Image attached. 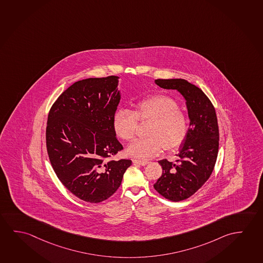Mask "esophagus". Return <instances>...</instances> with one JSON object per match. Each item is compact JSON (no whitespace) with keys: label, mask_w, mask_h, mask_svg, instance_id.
I'll return each mask as SVG.
<instances>
[{"label":"esophagus","mask_w":263,"mask_h":263,"mask_svg":"<svg viewBox=\"0 0 263 263\" xmlns=\"http://www.w3.org/2000/svg\"><path fill=\"white\" fill-rule=\"evenodd\" d=\"M133 163H136V164H140V165H142V166H144L146 164H148V161H142V160H137V159H134L133 160Z\"/></svg>","instance_id":"34e87169"}]
</instances>
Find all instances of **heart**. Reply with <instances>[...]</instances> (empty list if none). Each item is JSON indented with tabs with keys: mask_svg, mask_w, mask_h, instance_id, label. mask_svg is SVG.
Instances as JSON below:
<instances>
[{
	"mask_svg": "<svg viewBox=\"0 0 263 263\" xmlns=\"http://www.w3.org/2000/svg\"><path fill=\"white\" fill-rule=\"evenodd\" d=\"M140 121H149V137L136 139L127 148L135 158L154 157L163 147L175 150L184 142L188 133L185 113L175 100L165 95H155L139 101L134 111L120 108L113 116L112 127L118 137L129 141L135 136Z\"/></svg>",
	"mask_w": 263,
	"mask_h": 263,
	"instance_id": "obj_1",
	"label": "heart"
}]
</instances>
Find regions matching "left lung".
<instances>
[{
    "label": "left lung",
    "mask_w": 263,
    "mask_h": 263,
    "mask_svg": "<svg viewBox=\"0 0 263 263\" xmlns=\"http://www.w3.org/2000/svg\"><path fill=\"white\" fill-rule=\"evenodd\" d=\"M155 83L160 88L178 90L186 100L190 127L176 155L177 163L159 161L163 174L154 184L163 197L178 202L193 196L212 174L219 145L217 114L208 96L187 80H156Z\"/></svg>",
    "instance_id": "obj_1"
}]
</instances>
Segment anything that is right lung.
Returning <instances> with one entry per match:
<instances>
[{"instance_id":"1","label":"right lung","mask_w":263,"mask_h":263,"mask_svg":"<svg viewBox=\"0 0 263 263\" xmlns=\"http://www.w3.org/2000/svg\"><path fill=\"white\" fill-rule=\"evenodd\" d=\"M118 77L75 82L52 105L46 130L51 165L74 196L100 203L117 191L132 161L112 160L123 150L112 127L121 100Z\"/></svg>"}]
</instances>
